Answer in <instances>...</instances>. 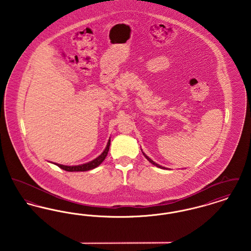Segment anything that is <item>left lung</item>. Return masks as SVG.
Segmentation results:
<instances>
[{
  "instance_id": "1",
  "label": "left lung",
  "mask_w": 251,
  "mask_h": 251,
  "mask_svg": "<svg viewBox=\"0 0 251 251\" xmlns=\"http://www.w3.org/2000/svg\"><path fill=\"white\" fill-rule=\"evenodd\" d=\"M142 153H143V155L145 156V157H146V159H147V160H148V161H149L150 163H151V164H152L153 166H155V167H159V168H163V169H167V167H162V166H160V165L156 164L154 161H152V160H151V159L150 157H148V156L146 155V154L144 153L143 151H142Z\"/></svg>"
}]
</instances>
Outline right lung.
<instances>
[{
  "mask_svg": "<svg viewBox=\"0 0 251 251\" xmlns=\"http://www.w3.org/2000/svg\"><path fill=\"white\" fill-rule=\"evenodd\" d=\"M110 139L108 140L107 145H106V148L105 150L102 151V153L100 156H98L96 159L88 162V163H85L83 165H78V166H64V165H60V164H56V163H52L54 165H56L57 167H59L60 168L66 170V171H70V172H76V171H87V170H91V169H94L97 167H99L105 159V157L107 156L108 151H109V147H110Z\"/></svg>",
  "mask_w": 251,
  "mask_h": 251,
  "instance_id": "obj_1",
  "label": "right lung"
}]
</instances>
